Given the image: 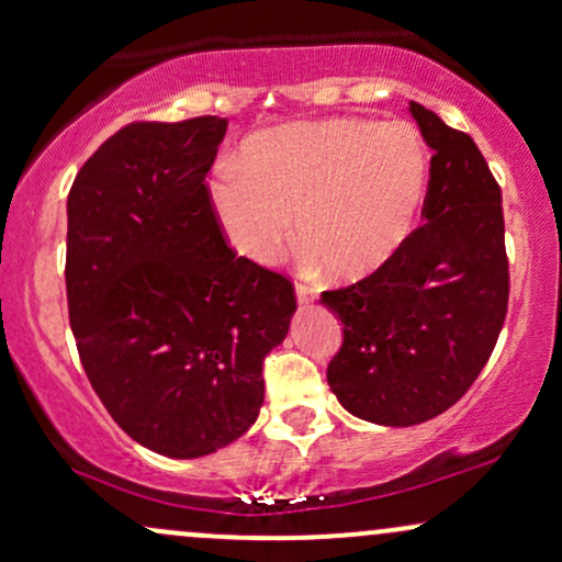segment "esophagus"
Instances as JSON below:
<instances>
[{"label":"esophagus","mask_w":562,"mask_h":562,"mask_svg":"<svg viewBox=\"0 0 562 562\" xmlns=\"http://www.w3.org/2000/svg\"><path fill=\"white\" fill-rule=\"evenodd\" d=\"M295 299H299V303H312L317 299V293H314V288L303 285V282H295Z\"/></svg>","instance_id":"esophagus-1"}]
</instances>
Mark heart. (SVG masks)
Instances as JSON below:
<instances>
[{
    "label": "heart",
    "instance_id": "1",
    "mask_svg": "<svg viewBox=\"0 0 562 562\" xmlns=\"http://www.w3.org/2000/svg\"><path fill=\"white\" fill-rule=\"evenodd\" d=\"M425 187L428 150L409 124L327 119L256 134L243 166H216L209 200L224 237L248 261H272L295 216L308 259L353 280L402 248Z\"/></svg>",
    "mask_w": 562,
    "mask_h": 562
}]
</instances>
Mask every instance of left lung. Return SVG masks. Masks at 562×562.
<instances>
[{
	"label": "left lung",
	"mask_w": 562,
	"mask_h": 562,
	"mask_svg": "<svg viewBox=\"0 0 562 562\" xmlns=\"http://www.w3.org/2000/svg\"><path fill=\"white\" fill-rule=\"evenodd\" d=\"M434 150L423 227L383 267L322 303L344 344L327 383L351 415L406 428L460 402L505 325L509 269L502 190L470 134L409 102Z\"/></svg>",
	"instance_id": "8db88e82"
}]
</instances>
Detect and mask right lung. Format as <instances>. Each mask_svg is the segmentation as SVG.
I'll use <instances>...</instances> for the list:
<instances>
[{"instance_id":"add662e5","label":"right lung","mask_w":562,"mask_h":562,"mask_svg":"<svg viewBox=\"0 0 562 562\" xmlns=\"http://www.w3.org/2000/svg\"><path fill=\"white\" fill-rule=\"evenodd\" d=\"M227 119L139 121L68 192V317L89 383L142 447L192 460L259 417L263 357L295 312L288 277L237 256L205 187Z\"/></svg>"}]
</instances>
